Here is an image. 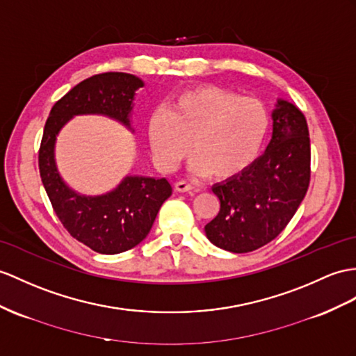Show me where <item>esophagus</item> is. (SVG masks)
<instances>
[{
	"label": "esophagus",
	"instance_id": "34e87169",
	"mask_svg": "<svg viewBox=\"0 0 356 356\" xmlns=\"http://www.w3.org/2000/svg\"><path fill=\"white\" fill-rule=\"evenodd\" d=\"M175 190H177V192H181V193H186V192L193 193V192H196V188L192 184H188L187 181H177Z\"/></svg>",
	"mask_w": 356,
	"mask_h": 356
}]
</instances>
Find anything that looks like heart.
<instances>
[{
    "label": "heart",
    "mask_w": 356,
    "mask_h": 356,
    "mask_svg": "<svg viewBox=\"0 0 356 356\" xmlns=\"http://www.w3.org/2000/svg\"><path fill=\"white\" fill-rule=\"evenodd\" d=\"M267 129L263 102L216 86H197L152 113L148 137L152 157L163 170H175L190 145V172L232 178L255 161Z\"/></svg>",
    "instance_id": "b5f03b06"
}]
</instances>
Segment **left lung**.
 I'll return each mask as SVG.
<instances>
[{"instance_id": "left-lung-1", "label": "left lung", "mask_w": 356, "mask_h": 356, "mask_svg": "<svg viewBox=\"0 0 356 356\" xmlns=\"http://www.w3.org/2000/svg\"><path fill=\"white\" fill-rule=\"evenodd\" d=\"M272 138L261 157L211 187L220 211L205 225L207 238L234 254L267 245L287 227L309 186V133L303 113L278 98Z\"/></svg>"}]
</instances>
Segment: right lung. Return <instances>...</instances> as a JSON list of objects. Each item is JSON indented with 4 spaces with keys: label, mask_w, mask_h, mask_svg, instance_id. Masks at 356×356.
Returning a JSON list of instances; mask_svg holds the SVG:
<instances>
[{
    "label": "right lung",
    "mask_w": 356,
    "mask_h": 356,
    "mask_svg": "<svg viewBox=\"0 0 356 356\" xmlns=\"http://www.w3.org/2000/svg\"><path fill=\"white\" fill-rule=\"evenodd\" d=\"M143 86L133 74L93 75L54 104L43 129L39 170L49 201L67 232L99 254H120L143 241L172 186L166 178L128 173L106 193L83 195L67 186L57 168V137L72 118L86 115L113 119L134 133V99Z\"/></svg>",
    "instance_id": "add662e5"
}]
</instances>
